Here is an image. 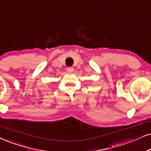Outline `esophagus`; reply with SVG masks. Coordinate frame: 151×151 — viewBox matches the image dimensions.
<instances>
[{"instance_id": "obj_1", "label": "esophagus", "mask_w": 151, "mask_h": 151, "mask_svg": "<svg viewBox=\"0 0 151 151\" xmlns=\"http://www.w3.org/2000/svg\"><path fill=\"white\" fill-rule=\"evenodd\" d=\"M67 71L69 72H72L74 71V68H72V67H69V68H67Z\"/></svg>"}]
</instances>
